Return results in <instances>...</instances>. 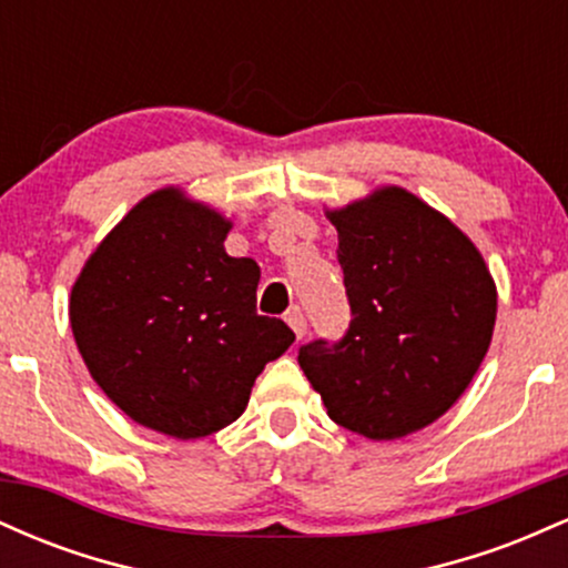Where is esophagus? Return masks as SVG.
<instances>
[{
    "label": "esophagus",
    "mask_w": 568,
    "mask_h": 568,
    "mask_svg": "<svg viewBox=\"0 0 568 568\" xmlns=\"http://www.w3.org/2000/svg\"><path fill=\"white\" fill-rule=\"evenodd\" d=\"M285 321H288V325L293 328V334H296L298 338H304L306 336V315L302 310H293V312H288V317H285Z\"/></svg>",
    "instance_id": "1"
}]
</instances>
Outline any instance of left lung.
<instances>
[{
  "instance_id": "8db88e82",
  "label": "left lung",
  "mask_w": 568,
  "mask_h": 568,
  "mask_svg": "<svg viewBox=\"0 0 568 568\" xmlns=\"http://www.w3.org/2000/svg\"><path fill=\"white\" fill-rule=\"evenodd\" d=\"M338 232L352 323L298 366L336 425L371 440L419 433L459 400L497 323V285L452 219L403 186L325 211Z\"/></svg>"
}]
</instances>
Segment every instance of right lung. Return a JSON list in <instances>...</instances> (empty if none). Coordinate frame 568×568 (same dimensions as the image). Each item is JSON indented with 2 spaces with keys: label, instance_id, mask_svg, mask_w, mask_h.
Instances as JSON below:
<instances>
[{
  "label": "right lung",
  "instance_id": "obj_1",
  "mask_svg": "<svg viewBox=\"0 0 568 568\" xmlns=\"http://www.w3.org/2000/svg\"><path fill=\"white\" fill-rule=\"evenodd\" d=\"M232 221L181 186L146 194L71 285L69 321L98 387L133 422L179 440L232 425L293 331L256 312L262 270L234 258Z\"/></svg>",
  "mask_w": 568,
  "mask_h": 568
}]
</instances>
